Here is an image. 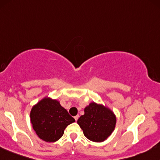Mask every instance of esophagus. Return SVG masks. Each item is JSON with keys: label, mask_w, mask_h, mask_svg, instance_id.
I'll return each instance as SVG.
<instances>
[{"label": "esophagus", "mask_w": 160, "mask_h": 160, "mask_svg": "<svg viewBox=\"0 0 160 160\" xmlns=\"http://www.w3.org/2000/svg\"><path fill=\"white\" fill-rule=\"evenodd\" d=\"M78 118H79V115H76V116H74V119H75V121H78Z\"/></svg>", "instance_id": "obj_1"}]
</instances>
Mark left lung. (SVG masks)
<instances>
[{"mask_svg":"<svg viewBox=\"0 0 160 160\" xmlns=\"http://www.w3.org/2000/svg\"><path fill=\"white\" fill-rule=\"evenodd\" d=\"M84 136L90 141H105L114 130L116 117L113 112L102 104L92 102L84 109V115L78 120Z\"/></svg>","mask_w":160,"mask_h":160,"instance_id":"left-lung-1","label":"left lung"}]
</instances>
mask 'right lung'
Masks as SVG:
<instances>
[{"label":"right lung","instance_id":"obj_1","mask_svg":"<svg viewBox=\"0 0 160 160\" xmlns=\"http://www.w3.org/2000/svg\"><path fill=\"white\" fill-rule=\"evenodd\" d=\"M30 122L41 139L54 142L62 136L66 127L75 120L58 101L45 97L32 107Z\"/></svg>","mask_w":160,"mask_h":160}]
</instances>
